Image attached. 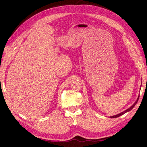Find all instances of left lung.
I'll use <instances>...</instances> for the list:
<instances>
[{"instance_id": "1", "label": "left lung", "mask_w": 147, "mask_h": 147, "mask_svg": "<svg viewBox=\"0 0 147 147\" xmlns=\"http://www.w3.org/2000/svg\"><path fill=\"white\" fill-rule=\"evenodd\" d=\"M139 96H138V99H137V100L135 102V103H134L132 106H131V107H130V108H129L128 109H126V110H125V111H123V112H121V113H119V114H117V115H113V116H111V117H110V118H116V117H120L121 115H123V114H124L125 113H126V112H128V111H130L131 109H132L134 106H136V104H137V102H138V100H139Z\"/></svg>"}]
</instances>
